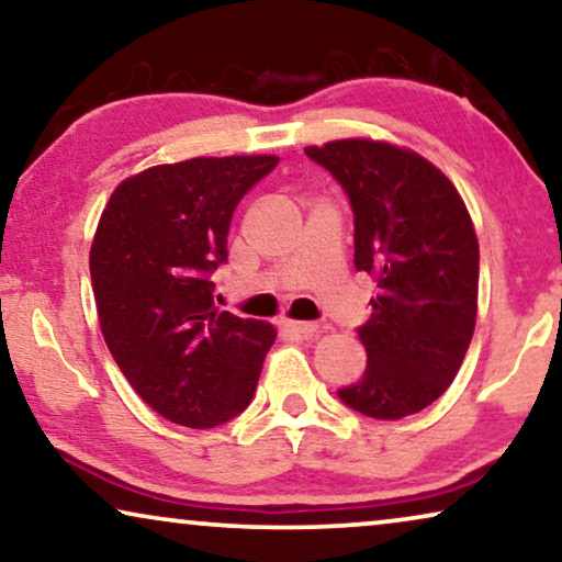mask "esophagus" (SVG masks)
Returning a JSON list of instances; mask_svg holds the SVG:
<instances>
[{
  "mask_svg": "<svg viewBox=\"0 0 562 562\" xmlns=\"http://www.w3.org/2000/svg\"><path fill=\"white\" fill-rule=\"evenodd\" d=\"M283 327L302 337H312L319 333V325H314V322H302V319H283Z\"/></svg>",
  "mask_w": 562,
  "mask_h": 562,
  "instance_id": "34e87169",
  "label": "esophagus"
}]
</instances>
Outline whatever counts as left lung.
I'll return each mask as SVG.
<instances>
[{
  "label": "left lung",
  "instance_id": "8db88e82",
  "mask_svg": "<svg viewBox=\"0 0 562 562\" xmlns=\"http://www.w3.org/2000/svg\"><path fill=\"white\" fill-rule=\"evenodd\" d=\"M348 191L356 268L379 294L358 329L366 373L337 391L350 409L402 419L456 379L479 312V237L456 183L419 153L371 137L310 145Z\"/></svg>",
  "mask_w": 562,
  "mask_h": 562
}]
</instances>
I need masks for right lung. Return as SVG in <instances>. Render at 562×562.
Masks as SVG:
<instances>
[{
    "mask_svg": "<svg viewBox=\"0 0 562 562\" xmlns=\"http://www.w3.org/2000/svg\"><path fill=\"white\" fill-rule=\"evenodd\" d=\"M279 156L189 158L127 176L89 252L97 317L114 363L173 425L217 427L256 394L273 325L220 312L212 273L229 220Z\"/></svg>",
    "mask_w": 562,
    "mask_h": 562,
    "instance_id": "add662e5",
    "label": "right lung"
}]
</instances>
